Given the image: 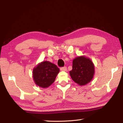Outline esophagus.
Listing matches in <instances>:
<instances>
[{"mask_svg": "<svg viewBox=\"0 0 123 123\" xmlns=\"http://www.w3.org/2000/svg\"><path fill=\"white\" fill-rule=\"evenodd\" d=\"M60 69H61V70H62V71H66L67 67H61Z\"/></svg>", "mask_w": 123, "mask_h": 123, "instance_id": "34e87169", "label": "esophagus"}]
</instances>
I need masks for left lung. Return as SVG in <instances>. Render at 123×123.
Returning a JSON list of instances; mask_svg holds the SVG:
<instances>
[{"label":"left lung","instance_id":"left-lung-1","mask_svg":"<svg viewBox=\"0 0 123 123\" xmlns=\"http://www.w3.org/2000/svg\"><path fill=\"white\" fill-rule=\"evenodd\" d=\"M70 75L75 82L84 86L91 82L94 74V66L91 60L85 56H78L73 61Z\"/></svg>","mask_w":123,"mask_h":123}]
</instances>
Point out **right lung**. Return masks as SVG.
<instances>
[{
	"label": "right lung",
	"instance_id": "right-lung-1",
	"mask_svg": "<svg viewBox=\"0 0 123 123\" xmlns=\"http://www.w3.org/2000/svg\"><path fill=\"white\" fill-rule=\"evenodd\" d=\"M59 68L55 64L45 61L41 62L33 69V79L42 88H47L55 81Z\"/></svg>",
	"mask_w": 123,
	"mask_h": 123
}]
</instances>
